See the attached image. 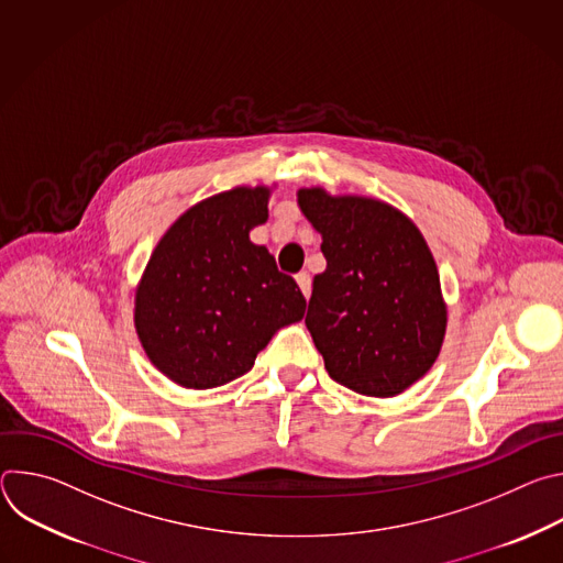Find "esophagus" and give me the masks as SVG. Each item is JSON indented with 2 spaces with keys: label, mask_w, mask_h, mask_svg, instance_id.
I'll return each mask as SVG.
<instances>
[{
  "label": "esophagus",
  "mask_w": 563,
  "mask_h": 563,
  "mask_svg": "<svg viewBox=\"0 0 563 563\" xmlns=\"http://www.w3.org/2000/svg\"><path fill=\"white\" fill-rule=\"evenodd\" d=\"M296 283H298L302 296L309 298L311 296V276L307 272H300V274H296Z\"/></svg>",
  "instance_id": "esophagus-1"
}]
</instances>
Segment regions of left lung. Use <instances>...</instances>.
<instances>
[{
  "label": "left lung",
  "instance_id": "8db88e82",
  "mask_svg": "<svg viewBox=\"0 0 563 563\" xmlns=\"http://www.w3.org/2000/svg\"><path fill=\"white\" fill-rule=\"evenodd\" d=\"M328 269L305 316L330 376L365 396H396L437 361L445 305L434 258L410 218L367 198L300 189Z\"/></svg>",
  "mask_w": 563,
  "mask_h": 563
}]
</instances>
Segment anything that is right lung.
Instances as JSON below:
<instances>
[{
    "instance_id": "right-lung-1",
    "label": "right lung",
    "mask_w": 563,
    "mask_h": 563,
    "mask_svg": "<svg viewBox=\"0 0 563 563\" xmlns=\"http://www.w3.org/2000/svg\"><path fill=\"white\" fill-rule=\"evenodd\" d=\"M269 191L231 189L183 213L159 240L135 294V330L172 380L209 389L240 378L305 296L250 231L269 216Z\"/></svg>"
}]
</instances>
